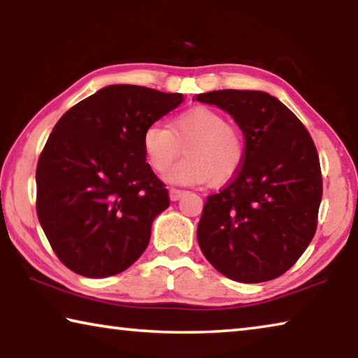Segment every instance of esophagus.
<instances>
[{
  "instance_id": "esophagus-1",
  "label": "esophagus",
  "mask_w": 358,
  "mask_h": 358,
  "mask_svg": "<svg viewBox=\"0 0 358 358\" xmlns=\"http://www.w3.org/2000/svg\"><path fill=\"white\" fill-rule=\"evenodd\" d=\"M183 194L185 191L177 189V187H171V189H169V196H171L172 201H180V199L183 197Z\"/></svg>"
}]
</instances>
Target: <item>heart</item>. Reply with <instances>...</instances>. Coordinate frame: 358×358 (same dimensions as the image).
<instances>
[{
    "mask_svg": "<svg viewBox=\"0 0 358 358\" xmlns=\"http://www.w3.org/2000/svg\"><path fill=\"white\" fill-rule=\"evenodd\" d=\"M142 147L150 167L157 173H166L185 147L186 159L169 173V180L178 185H226L238 173L246 156L238 126L205 106L178 113L167 128L150 124L143 131Z\"/></svg>",
    "mask_w": 358,
    "mask_h": 358,
    "instance_id": "b5f03b06",
    "label": "heart"
}]
</instances>
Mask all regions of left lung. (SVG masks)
Wrapping results in <instances>:
<instances>
[{"instance_id": "left-lung-1", "label": "left lung", "mask_w": 358, "mask_h": 358, "mask_svg": "<svg viewBox=\"0 0 358 358\" xmlns=\"http://www.w3.org/2000/svg\"><path fill=\"white\" fill-rule=\"evenodd\" d=\"M196 99L232 115L246 142L238 173L207 197L199 246L229 280H275L316 234L322 201L316 145L301 121L268 93L217 90Z\"/></svg>"}]
</instances>
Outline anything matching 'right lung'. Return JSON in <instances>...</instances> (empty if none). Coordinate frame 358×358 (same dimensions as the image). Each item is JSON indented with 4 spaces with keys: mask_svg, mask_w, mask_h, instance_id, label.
Instances as JSON below:
<instances>
[{
    "mask_svg": "<svg viewBox=\"0 0 358 358\" xmlns=\"http://www.w3.org/2000/svg\"><path fill=\"white\" fill-rule=\"evenodd\" d=\"M181 102L180 93L110 85L58 120L36 167V211L74 273L117 275L147 250L169 194L145 162L142 136Z\"/></svg>",
    "mask_w": 358,
    "mask_h": 358,
    "instance_id": "1",
    "label": "right lung"
}]
</instances>
